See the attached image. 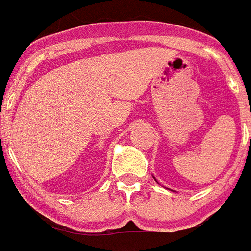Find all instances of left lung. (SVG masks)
<instances>
[{
  "instance_id": "8db88e82",
  "label": "left lung",
  "mask_w": 251,
  "mask_h": 251,
  "mask_svg": "<svg viewBox=\"0 0 251 251\" xmlns=\"http://www.w3.org/2000/svg\"><path fill=\"white\" fill-rule=\"evenodd\" d=\"M154 178V177H153ZM154 179H155V178H154ZM155 181H157V179H155Z\"/></svg>"
}]
</instances>
